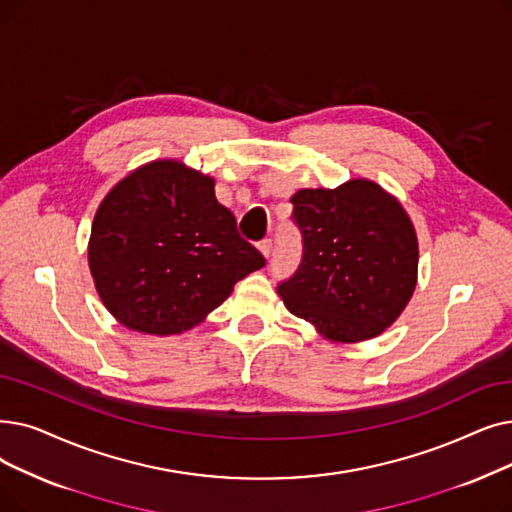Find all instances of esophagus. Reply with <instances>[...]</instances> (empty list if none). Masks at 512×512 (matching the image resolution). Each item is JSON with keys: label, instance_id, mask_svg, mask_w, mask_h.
Listing matches in <instances>:
<instances>
[{"label": "esophagus", "instance_id": "1", "mask_svg": "<svg viewBox=\"0 0 512 512\" xmlns=\"http://www.w3.org/2000/svg\"><path fill=\"white\" fill-rule=\"evenodd\" d=\"M257 247H259V251H261L263 257H270V255H272V240H270V238H263V240L257 244Z\"/></svg>", "mask_w": 512, "mask_h": 512}]
</instances>
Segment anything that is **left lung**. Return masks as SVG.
<instances>
[{
  "label": "left lung",
  "instance_id": "obj_1",
  "mask_svg": "<svg viewBox=\"0 0 512 512\" xmlns=\"http://www.w3.org/2000/svg\"><path fill=\"white\" fill-rule=\"evenodd\" d=\"M291 203L303 257L278 284L286 309L330 341L379 337L416 288L418 240L408 213L370 180L305 188Z\"/></svg>",
  "mask_w": 512,
  "mask_h": 512
}]
</instances>
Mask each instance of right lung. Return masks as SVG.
<instances>
[{
	"label": "right lung",
	"mask_w": 512,
	"mask_h": 512,
	"mask_svg": "<svg viewBox=\"0 0 512 512\" xmlns=\"http://www.w3.org/2000/svg\"><path fill=\"white\" fill-rule=\"evenodd\" d=\"M87 259L106 309L129 330L180 335L265 265L217 203L213 177L152 161L100 203Z\"/></svg>",
	"instance_id": "obj_1"
}]
</instances>
